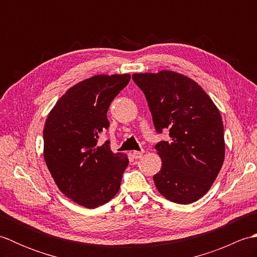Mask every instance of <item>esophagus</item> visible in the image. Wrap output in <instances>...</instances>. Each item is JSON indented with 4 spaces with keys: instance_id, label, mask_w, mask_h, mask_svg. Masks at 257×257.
Wrapping results in <instances>:
<instances>
[{
    "instance_id": "obj_1",
    "label": "esophagus",
    "mask_w": 257,
    "mask_h": 257,
    "mask_svg": "<svg viewBox=\"0 0 257 257\" xmlns=\"http://www.w3.org/2000/svg\"><path fill=\"white\" fill-rule=\"evenodd\" d=\"M143 154H144V151H135L133 154V157L135 158V159H140V158H143Z\"/></svg>"
}]
</instances>
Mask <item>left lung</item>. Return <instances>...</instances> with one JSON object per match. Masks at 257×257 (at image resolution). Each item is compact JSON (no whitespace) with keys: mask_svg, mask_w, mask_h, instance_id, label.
<instances>
[{"mask_svg":"<svg viewBox=\"0 0 257 257\" xmlns=\"http://www.w3.org/2000/svg\"><path fill=\"white\" fill-rule=\"evenodd\" d=\"M133 79L148 101L156 132L168 129L170 136L155 147L162 161L156 187L174 203H193L210 190L224 161L219 109L194 80L171 70L134 74Z\"/></svg>","mask_w":257,"mask_h":257,"instance_id":"8db88e82","label":"left lung"}]
</instances>
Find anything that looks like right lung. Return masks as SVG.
Wrapping results in <instances>:
<instances>
[{
	"mask_svg": "<svg viewBox=\"0 0 257 257\" xmlns=\"http://www.w3.org/2000/svg\"><path fill=\"white\" fill-rule=\"evenodd\" d=\"M129 74L97 75L80 81L59 98L43 132L44 159L58 189L76 203L95 209L117 194L129 160L113 154L107 140V111Z\"/></svg>",
	"mask_w": 257,
	"mask_h": 257,
	"instance_id": "1",
	"label": "right lung"
}]
</instances>
